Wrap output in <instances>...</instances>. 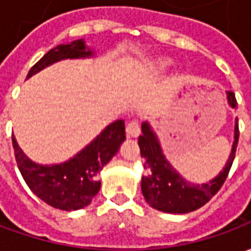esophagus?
I'll list each match as a JSON object with an SVG mask.
<instances>
[{
    "label": "esophagus",
    "instance_id": "esophagus-1",
    "mask_svg": "<svg viewBox=\"0 0 251 251\" xmlns=\"http://www.w3.org/2000/svg\"><path fill=\"white\" fill-rule=\"evenodd\" d=\"M140 125H138V122L137 121H131L129 122L127 125H126V134L127 137H131V138H137V137L140 136Z\"/></svg>",
    "mask_w": 251,
    "mask_h": 251
}]
</instances>
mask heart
Returning <instances> with one entry per match:
<instances>
[{
    "mask_svg": "<svg viewBox=\"0 0 251 251\" xmlns=\"http://www.w3.org/2000/svg\"><path fill=\"white\" fill-rule=\"evenodd\" d=\"M174 63V60L171 59V57H160L157 59L156 62L153 63V68H157V70H164V68H167L171 64Z\"/></svg>",
    "mask_w": 251,
    "mask_h": 251,
    "instance_id": "1",
    "label": "heart"
}]
</instances>
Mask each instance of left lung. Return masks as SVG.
<instances>
[{
	"label": "left lung",
	"mask_w": 251,
	"mask_h": 251,
	"mask_svg": "<svg viewBox=\"0 0 251 251\" xmlns=\"http://www.w3.org/2000/svg\"><path fill=\"white\" fill-rule=\"evenodd\" d=\"M227 100L232 109L237 107V99L232 91H227ZM141 130L142 134L138 137V145L141 157L145 160L144 167L147 169V176H142L141 189L144 198L151 207L169 214H187L204 205L226 181L235 158L239 138L238 120H235L231 153L225 168L216 177L203 184H192L180 176L179 172L165 158L157 136L147 121L142 122Z\"/></svg>",
	"instance_id": "left-lung-1"
}]
</instances>
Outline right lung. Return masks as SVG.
<instances>
[{"mask_svg": "<svg viewBox=\"0 0 251 251\" xmlns=\"http://www.w3.org/2000/svg\"><path fill=\"white\" fill-rule=\"evenodd\" d=\"M93 55L94 52L87 48L82 39L70 44H60L47 52L30 68L26 79L64 59H84ZM125 138V121H115L68 161L53 165H41L29 160L14 136H12V144L20 172L30 191L51 207L75 211L90 204L98 194L100 188L99 174L120 151Z\"/></svg>", "mask_w": 251, "mask_h": 251, "instance_id": "right-lung-1", "label": "right lung"}]
</instances>
